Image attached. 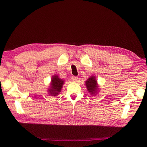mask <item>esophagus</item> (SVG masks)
Listing matches in <instances>:
<instances>
[{"label":"esophagus","mask_w":147,"mask_h":147,"mask_svg":"<svg viewBox=\"0 0 147 147\" xmlns=\"http://www.w3.org/2000/svg\"><path fill=\"white\" fill-rule=\"evenodd\" d=\"M78 77H76V76H72L71 77V80L73 81V82H76L77 80H78Z\"/></svg>","instance_id":"esophagus-1"}]
</instances>
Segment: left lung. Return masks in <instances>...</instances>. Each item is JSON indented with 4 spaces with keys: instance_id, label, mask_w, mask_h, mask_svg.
Returning a JSON list of instances; mask_svg holds the SVG:
<instances>
[{
    "instance_id": "1",
    "label": "left lung",
    "mask_w": 147,
    "mask_h": 147,
    "mask_svg": "<svg viewBox=\"0 0 147 147\" xmlns=\"http://www.w3.org/2000/svg\"><path fill=\"white\" fill-rule=\"evenodd\" d=\"M85 85L88 91L91 95H97L98 92H99V89L95 76H92L89 78H88V79L85 81Z\"/></svg>"
}]
</instances>
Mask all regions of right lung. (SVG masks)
<instances>
[{"instance_id": "add662e5", "label": "right lung", "mask_w": 147, "mask_h": 147, "mask_svg": "<svg viewBox=\"0 0 147 147\" xmlns=\"http://www.w3.org/2000/svg\"><path fill=\"white\" fill-rule=\"evenodd\" d=\"M64 84V80L60 79L58 75H53L51 78L50 86L48 88L49 95L52 96H57L60 94Z\"/></svg>"}]
</instances>
